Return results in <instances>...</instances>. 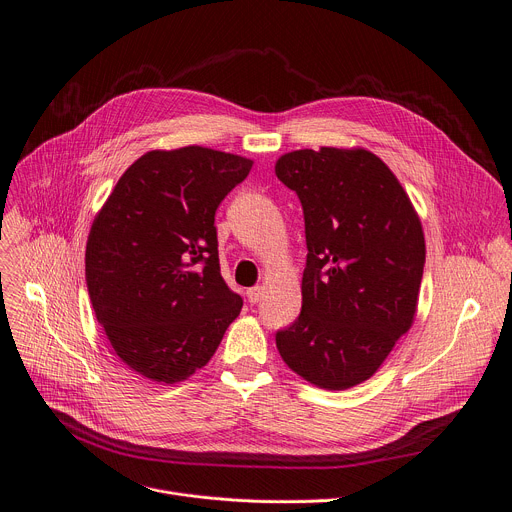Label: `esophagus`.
I'll use <instances>...</instances> for the list:
<instances>
[{
    "instance_id": "34e87169",
    "label": "esophagus",
    "mask_w": 512,
    "mask_h": 512,
    "mask_svg": "<svg viewBox=\"0 0 512 512\" xmlns=\"http://www.w3.org/2000/svg\"><path fill=\"white\" fill-rule=\"evenodd\" d=\"M261 296H263V288H261V286H255V288H251V290L247 292V298H249L251 304H257V302L261 300Z\"/></svg>"
}]
</instances>
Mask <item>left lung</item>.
Here are the masks:
<instances>
[{
	"mask_svg": "<svg viewBox=\"0 0 512 512\" xmlns=\"http://www.w3.org/2000/svg\"><path fill=\"white\" fill-rule=\"evenodd\" d=\"M275 175L302 202V312L275 345L286 365L324 390L376 374L412 327L425 267V232L390 167L353 147L300 149Z\"/></svg>",
	"mask_w": 512,
	"mask_h": 512,
	"instance_id": "8db88e82",
	"label": "left lung"
}]
</instances>
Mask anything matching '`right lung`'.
I'll return each mask as SVG.
<instances>
[{"label": "right lung", "instance_id": "right-lung-1", "mask_svg": "<svg viewBox=\"0 0 512 512\" xmlns=\"http://www.w3.org/2000/svg\"><path fill=\"white\" fill-rule=\"evenodd\" d=\"M253 161L208 147L149 151L118 179L91 224L85 280L120 361L177 384L216 353L243 308L220 275L214 216Z\"/></svg>", "mask_w": 512, "mask_h": 512}]
</instances>
